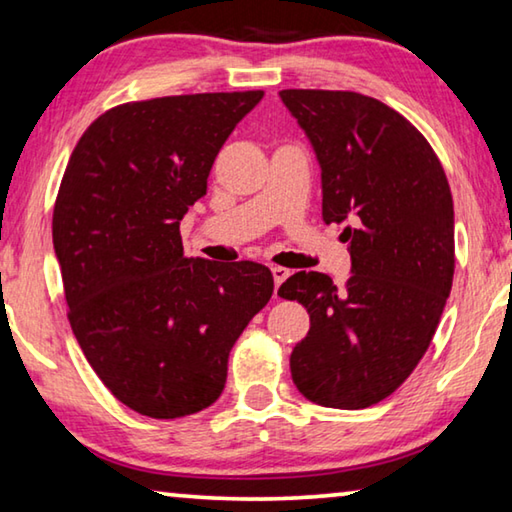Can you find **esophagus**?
<instances>
[{"mask_svg": "<svg viewBox=\"0 0 512 512\" xmlns=\"http://www.w3.org/2000/svg\"><path fill=\"white\" fill-rule=\"evenodd\" d=\"M271 273H273V282H275V298H278V287L289 278V271L282 269V266H273Z\"/></svg>", "mask_w": 512, "mask_h": 512, "instance_id": "esophagus-1", "label": "esophagus"}]
</instances>
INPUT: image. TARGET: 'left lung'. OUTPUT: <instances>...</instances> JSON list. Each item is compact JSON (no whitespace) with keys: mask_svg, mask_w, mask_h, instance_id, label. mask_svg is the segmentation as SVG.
Here are the masks:
<instances>
[{"mask_svg":"<svg viewBox=\"0 0 512 512\" xmlns=\"http://www.w3.org/2000/svg\"><path fill=\"white\" fill-rule=\"evenodd\" d=\"M321 166L323 221L344 223L351 278L300 271L278 289L310 312L289 367L307 401L360 410L424 358L453 282V200L428 141L351 91H280Z\"/></svg>","mask_w":512,"mask_h":512,"instance_id":"1","label":"left lung"}]
</instances>
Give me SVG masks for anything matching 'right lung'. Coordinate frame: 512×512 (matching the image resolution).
Listing matches in <instances>:
<instances>
[{"mask_svg": "<svg viewBox=\"0 0 512 512\" xmlns=\"http://www.w3.org/2000/svg\"><path fill=\"white\" fill-rule=\"evenodd\" d=\"M262 97L120 104L72 150L52 221L68 319L102 383L139 415L209 408L234 342L273 294L264 264L184 257L180 237L218 150Z\"/></svg>", "mask_w": 512, "mask_h": 512, "instance_id": "1", "label": "right lung"}]
</instances>
